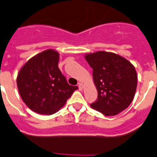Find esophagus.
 I'll return each mask as SVG.
<instances>
[{"mask_svg": "<svg viewBox=\"0 0 157 157\" xmlns=\"http://www.w3.org/2000/svg\"><path fill=\"white\" fill-rule=\"evenodd\" d=\"M78 87H79V89H80V90H82V89H83V83H78Z\"/></svg>", "mask_w": 157, "mask_h": 157, "instance_id": "esophagus-1", "label": "esophagus"}]
</instances>
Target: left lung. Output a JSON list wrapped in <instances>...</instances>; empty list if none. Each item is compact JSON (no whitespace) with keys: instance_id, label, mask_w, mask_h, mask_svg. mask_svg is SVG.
Returning a JSON list of instances; mask_svg holds the SVG:
<instances>
[{"instance_id":"1","label":"left lung","mask_w":157,"mask_h":157,"mask_svg":"<svg viewBox=\"0 0 157 157\" xmlns=\"http://www.w3.org/2000/svg\"><path fill=\"white\" fill-rule=\"evenodd\" d=\"M86 60L93 69L98 98L90 107L106 116L115 115L132 103L137 87V74L132 64L115 53L87 54Z\"/></svg>"}]
</instances>
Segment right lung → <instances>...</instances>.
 <instances>
[{
    "mask_svg": "<svg viewBox=\"0 0 157 157\" xmlns=\"http://www.w3.org/2000/svg\"><path fill=\"white\" fill-rule=\"evenodd\" d=\"M58 62V52L48 49L30 59L17 74V85L21 98L36 113H56L78 88L67 83Z\"/></svg>",
    "mask_w": 157,
    "mask_h": 157,
    "instance_id": "1",
    "label": "right lung"
}]
</instances>
